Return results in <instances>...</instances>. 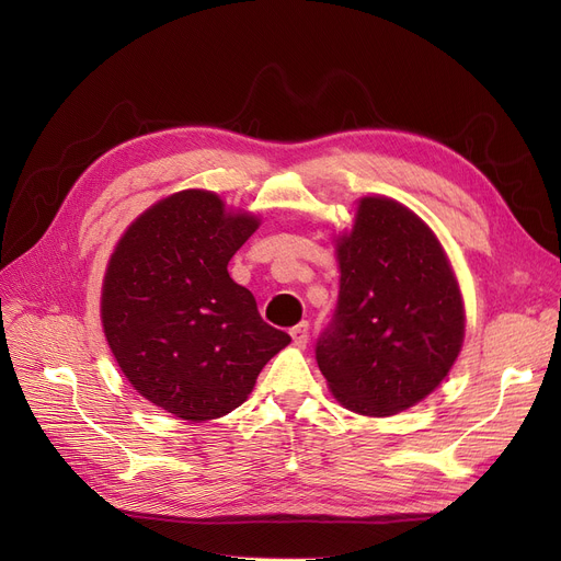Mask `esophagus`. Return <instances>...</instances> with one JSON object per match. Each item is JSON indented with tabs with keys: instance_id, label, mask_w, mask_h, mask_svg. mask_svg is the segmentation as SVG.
<instances>
[{
	"instance_id": "34e87169",
	"label": "esophagus",
	"mask_w": 561,
	"mask_h": 561,
	"mask_svg": "<svg viewBox=\"0 0 561 561\" xmlns=\"http://www.w3.org/2000/svg\"><path fill=\"white\" fill-rule=\"evenodd\" d=\"M290 339H293V345H296V347H307V341H309V325H307V322H300L298 328H293Z\"/></svg>"
}]
</instances>
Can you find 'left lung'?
<instances>
[{
  "mask_svg": "<svg viewBox=\"0 0 561 561\" xmlns=\"http://www.w3.org/2000/svg\"><path fill=\"white\" fill-rule=\"evenodd\" d=\"M339 307L316 359L339 404L387 419L425 400L455 366L463 296L432 227L387 195L357 199L334 233Z\"/></svg>",
  "mask_w": 561,
  "mask_h": 561,
  "instance_id": "obj_1",
  "label": "left lung"
}]
</instances>
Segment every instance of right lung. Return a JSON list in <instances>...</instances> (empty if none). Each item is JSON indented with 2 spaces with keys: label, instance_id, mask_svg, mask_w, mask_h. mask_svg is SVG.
Wrapping results in <instances>:
<instances>
[{
  "label": "right lung",
  "instance_id": "obj_1",
  "mask_svg": "<svg viewBox=\"0 0 561 561\" xmlns=\"http://www.w3.org/2000/svg\"><path fill=\"white\" fill-rule=\"evenodd\" d=\"M259 225L218 193L186 188L145 209L108 256L100 316L111 355L145 400L176 419L227 416L290 343L227 273Z\"/></svg>",
  "mask_w": 561,
  "mask_h": 561
}]
</instances>
